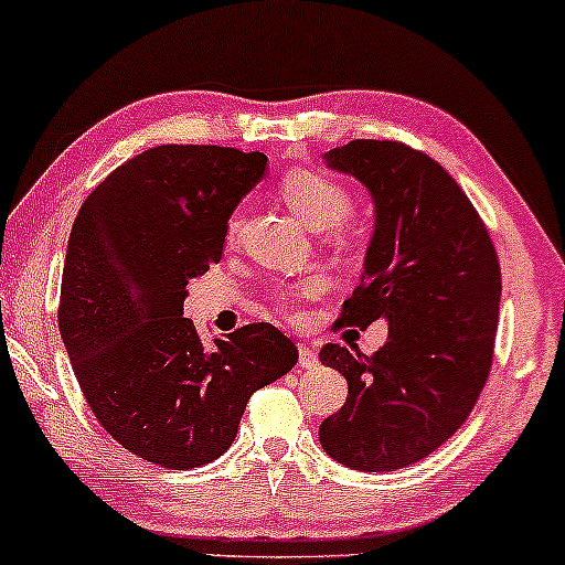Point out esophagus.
<instances>
[{
  "label": "esophagus",
  "mask_w": 565,
  "mask_h": 565,
  "mask_svg": "<svg viewBox=\"0 0 565 565\" xmlns=\"http://www.w3.org/2000/svg\"><path fill=\"white\" fill-rule=\"evenodd\" d=\"M297 350H300V366L302 369H316V366H319V353H316L313 348L305 345V342H300V345H297Z\"/></svg>",
  "instance_id": "34e87169"
}]
</instances>
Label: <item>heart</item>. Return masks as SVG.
I'll list each match as a JSON object with an SVG mask.
<instances>
[{"mask_svg":"<svg viewBox=\"0 0 565 565\" xmlns=\"http://www.w3.org/2000/svg\"><path fill=\"white\" fill-rule=\"evenodd\" d=\"M281 196L289 204V210L313 231L334 228L350 212V193L345 188L310 170H297L287 174V180L281 183ZM236 228L238 223L233 220L228 228L231 236L236 233ZM319 289L321 284L316 278H310V281L281 289L276 295V300L281 302V308H295L300 300H310V297L319 295Z\"/></svg>","mask_w":565,"mask_h":565,"instance_id":"b5f03b06","label":"heart"}]
</instances>
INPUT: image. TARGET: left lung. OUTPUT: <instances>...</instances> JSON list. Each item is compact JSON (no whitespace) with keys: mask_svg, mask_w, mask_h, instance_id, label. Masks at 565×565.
Listing matches in <instances>:
<instances>
[{"mask_svg":"<svg viewBox=\"0 0 565 565\" xmlns=\"http://www.w3.org/2000/svg\"><path fill=\"white\" fill-rule=\"evenodd\" d=\"M329 170L366 188L374 231L340 323H387L374 355L327 345L321 364L348 380V401L319 427L334 462L387 472L419 462L462 427L494 353L502 278L491 236L438 161L393 140H350Z\"/></svg>","mask_w":565,"mask_h":565,"instance_id":"8db88e82","label":"left lung"}]
</instances>
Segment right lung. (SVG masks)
Wrapping results in <instances>:
<instances>
[{
    "mask_svg": "<svg viewBox=\"0 0 565 565\" xmlns=\"http://www.w3.org/2000/svg\"><path fill=\"white\" fill-rule=\"evenodd\" d=\"M265 172L257 151L151 148L108 174L71 228L57 313L71 366L108 436L161 468L217 459L249 395L297 364L274 323L206 348L183 319L188 287L220 263L233 210Z\"/></svg>",
    "mask_w": 565,
    "mask_h": 565,
    "instance_id": "add662e5",
    "label": "right lung"
}]
</instances>
